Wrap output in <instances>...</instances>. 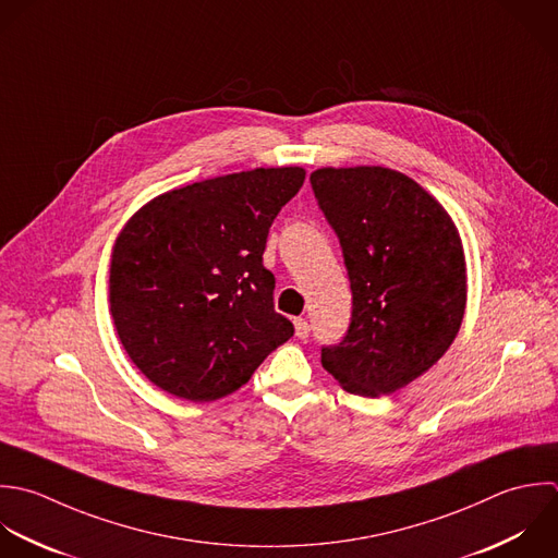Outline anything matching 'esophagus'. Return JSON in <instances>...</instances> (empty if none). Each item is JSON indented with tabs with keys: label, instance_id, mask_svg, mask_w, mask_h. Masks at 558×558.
<instances>
[{
	"label": "esophagus",
	"instance_id": "obj_1",
	"mask_svg": "<svg viewBox=\"0 0 558 558\" xmlns=\"http://www.w3.org/2000/svg\"><path fill=\"white\" fill-rule=\"evenodd\" d=\"M293 324H295V337H298V339H308V335H311V326H308V322L300 317V319H295Z\"/></svg>",
	"mask_w": 558,
	"mask_h": 558
}]
</instances>
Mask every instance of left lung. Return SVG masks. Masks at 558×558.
I'll return each mask as SVG.
<instances>
[{
  "label": "left lung",
  "instance_id": "1",
  "mask_svg": "<svg viewBox=\"0 0 558 558\" xmlns=\"http://www.w3.org/2000/svg\"><path fill=\"white\" fill-rule=\"evenodd\" d=\"M311 186L352 289L348 332L322 348V365L354 396L393 393L459 335L468 302L459 230L428 191L387 167H324Z\"/></svg>",
  "mask_w": 558,
  "mask_h": 558
}]
</instances>
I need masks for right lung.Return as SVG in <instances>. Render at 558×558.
Wrapping results in <instances>:
<instances>
[{
    "label": "right lung",
    "instance_id": "add662e5",
    "mask_svg": "<svg viewBox=\"0 0 558 558\" xmlns=\"http://www.w3.org/2000/svg\"><path fill=\"white\" fill-rule=\"evenodd\" d=\"M302 167L252 169L154 197L112 247L108 302L132 363L162 391L213 402L293 337L263 265L269 228Z\"/></svg>",
    "mask_w": 558,
    "mask_h": 558
}]
</instances>
